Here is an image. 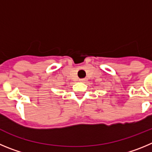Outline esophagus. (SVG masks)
Wrapping results in <instances>:
<instances>
[{"label":"esophagus","mask_w":152,"mask_h":152,"mask_svg":"<svg viewBox=\"0 0 152 152\" xmlns=\"http://www.w3.org/2000/svg\"><path fill=\"white\" fill-rule=\"evenodd\" d=\"M86 79H79V82H82V83H83V82H86Z\"/></svg>","instance_id":"esophagus-1"}]
</instances>
